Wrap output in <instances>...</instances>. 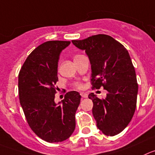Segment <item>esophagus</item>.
Segmentation results:
<instances>
[{"mask_svg":"<svg viewBox=\"0 0 155 155\" xmlns=\"http://www.w3.org/2000/svg\"><path fill=\"white\" fill-rule=\"evenodd\" d=\"M80 95L82 98H87L88 97V94L86 93V92H81Z\"/></svg>","mask_w":155,"mask_h":155,"instance_id":"1","label":"esophagus"}]
</instances>
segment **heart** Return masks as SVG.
I'll use <instances>...</instances> for the list:
<instances>
[{"instance_id":"heart-1","label":"heart","mask_w":155,"mask_h":155,"mask_svg":"<svg viewBox=\"0 0 155 155\" xmlns=\"http://www.w3.org/2000/svg\"><path fill=\"white\" fill-rule=\"evenodd\" d=\"M75 86H76L77 89H82V86L81 83H79V82H76V83H75Z\"/></svg>"}]
</instances>
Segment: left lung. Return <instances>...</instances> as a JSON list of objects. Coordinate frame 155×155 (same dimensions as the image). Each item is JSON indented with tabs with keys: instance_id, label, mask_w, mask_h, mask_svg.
Segmentation results:
<instances>
[{
	"instance_id": "obj_1",
	"label": "left lung",
	"mask_w": 155,
	"mask_h": 155,
	"mask_svg": "<svg viewBox=\"0 0 155 155\" xmlns=\"http://www.w3.org/2000/svg\"><path fill=\"white\" fill-rule=\"evenodd\" d=\"M72 42L89 56L92 89L103 87L108 91L105 99L89 95L96 125L105 135H116L129 124L136 108L138 86L129 53L121 43L105 34Z\"/></svg>"
}]
</instances>
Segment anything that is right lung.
<instances>
[{
  "label": "right lung",
  "mask_w": 155,
  "mask_h": 155,
  "mask_svg": "<svg viewBox=\"0 0 155 155\" xmlns=\"http://www.w3.org/2000/svg\"><path fill=\"white\" fill-rule=\"evenodd\" d=\"M70 41L42 43L27 56L18 76L20 103L29 126L39 138L50 143L61 142L76 127V112L80 95L71 91L62 102H54L60 54Z\"/></svg>",
  "instance_id": "1"
}]
</instances>
